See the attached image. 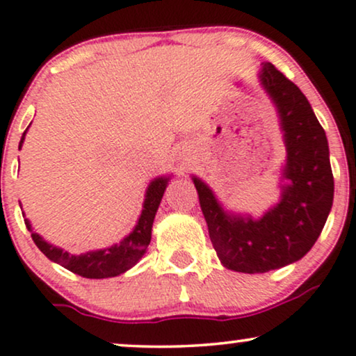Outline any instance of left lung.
Returning <instances> with one entry per match:
<instances>
[{
	"mask_svg": "<svg viewBox=\"0 0 356 356\" xmlns=\"http://www.w3.org/2000/svg\"><path fill=\"white\" fill-rule=\"evenodd\" d=\"M261 84L277 108L287 161L280 201L264 216L225 211L214 193L193 177L201 211L219 261L227 269L262 274L292 264L312 249L333 203V175L323 127L302 90L270 63L262 64Z\"/></svg>",
	"mask_w": 356,
	"mask_h": 356,
	"instance_id": "left-lung-1",
	"label": "left lung"
}]
</instances>
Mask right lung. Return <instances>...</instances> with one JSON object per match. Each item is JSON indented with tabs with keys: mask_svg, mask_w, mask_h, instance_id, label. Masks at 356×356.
Returning <instances> with one entry per match:
<instances>
[{
	"mask_svg": "<svg viewBox=\"0 0 356 356\" xmlns=\"http://www.w3.org/2000/svg\"><path fill=\"white\" fill-rule=\"evenodd\" d=\"M28 131V129H26ZM21 137L19 148L23 147L24 135ZM168 179L166 177L155 178L148 185L147 195H145L143 201V209L140 214L137 226L134 227V231L130 232L127 238H124L118 244H113L111 248L99 249V251H90L86 254H71L67 251H63L57 245H52L44 241L38 232L33 231L28 219H24L26 227L31 231V238H33L34 244L41 249V252L47 259H51L56 264L65 267L67 270L74 272V274L82 275L87 279H107V277H115V275L124 274L125 270H129L130 267H134L137 262L142 259V256L147 251L148 244L152 239V226L153 219H155L156 209L160 206V201L163 198V193L168 185ZM24 216V214H23Z\"/></svg>",
	"mask_w": 356,
	"mask_h": 356,
	"instance_id": "add662e5",
	"label": "right lung"
}]
</instances>
